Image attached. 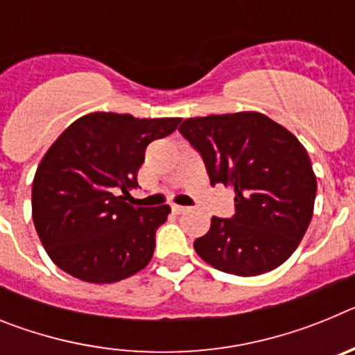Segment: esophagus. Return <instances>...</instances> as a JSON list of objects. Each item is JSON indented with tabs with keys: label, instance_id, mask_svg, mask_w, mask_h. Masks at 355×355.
Returning <instances> with one entry per match:
<instances>
[{
	"label": "esophagus",
	"instance_id": "1",
	"mask_svg": "<svg viewBox=\"0 0 355 355\" xmlns=\"http://www.w3.org/2000/svg\"><path fill=\"white\" fill-rule=\"evenodd\" d=\"M172 211L183 213V211H187V208H184V206H180V205H172Z\"/></svg>",
	"mask_w": 355,
	"mask_h": 355
}]
</instances>
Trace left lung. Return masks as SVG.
<instances>
[{"label": "left lung", "mask_w": 355, "mask_h": 355, "mask_svg": "<svg viewBox=\"0 0 355 355\" xmlns=\"http://www.w3.org/2000/svg\"><path fill=\"white\" fill-rule=\"evenodd\" d=\"M181 135L205 159L211 184L234 190L233 218L213 216L193 249L216 270L252 277L283 265L311 222L316 175L306 147L259 112L192 117Z\"/></svg>", "instance_id": "8db88e82"}]
</instances>
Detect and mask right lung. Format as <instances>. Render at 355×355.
<instances>
[{"label": "right lung", "instance_id": "add662e5", "mask_svg": "<svg viewBox=\"0 0 355 355\" xmlns=\"http://www.w3.org/2000/svg\"><path fill=\"white\" fill-rule=\"evenodd\" d=\"M180 122L94 112L53 142L33 178L31 216L58 268L87 283L110 284L149 265L156 229L171 206L135 208L126 197L139 187L146 147L174 133Z\"/></svg>", "mask_w": 355, "mask_h": 355}]
</instances>
